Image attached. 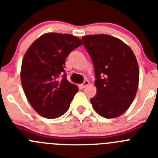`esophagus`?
I'll list each match as a JSON object with an SVG mask.
<instances>
[{"instance_id": "1", "label": "esophagus", "mask_w": 158, "mask_h": 158, "mask_svg": "<svg viewBox=\"0 0 158 158\" xmlns=\"http://www.w3.org/2000/svg\"><path fill=\"white\" fill-rule=\"evenodd\" d=\"M89 81L85 80V81L83 82V83L81 84V87L82 89H84V88H85L87 85H89Z\"/></svg>"}]
</instances>
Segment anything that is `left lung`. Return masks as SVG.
<instances>
[{"instance_id":"8db88e82","label":"left lung","mask_w":158,"mask_h":158,"mask_svg":"<svg viewBox=\"0 0 158 158\" xmlns=\"http://www.w3.org/2000/svg\"><path fill=\"white\" fill-rule=\"evenodd\" d=\"M94 65L97 92L90 99L95 111L107 118L123 114L132 104L139 81V69L129 46L108 35L81 39Z\"/></svg>"}]
</instances>
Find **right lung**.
Listing matches in <instances>:
<instances>
[{
  "mask_svg": "<svg viewBox=\"0 0 158 158\" xmlns=\"http://www.w3.org/2000/svg\"><path fill=\"white\" fill-rule=\"evenodd\" d=\"M81 45L80 39L72 35L46 33L25 53L22 86L30 104L42 116L58 118L69 109L78 87L66 79L65 58Z\"/></svg>",
  "mask_w": 158,
  "mask_h": 158,
  "instance_id": "add662e5",
  "label": "right lung"
}]
</instances>
